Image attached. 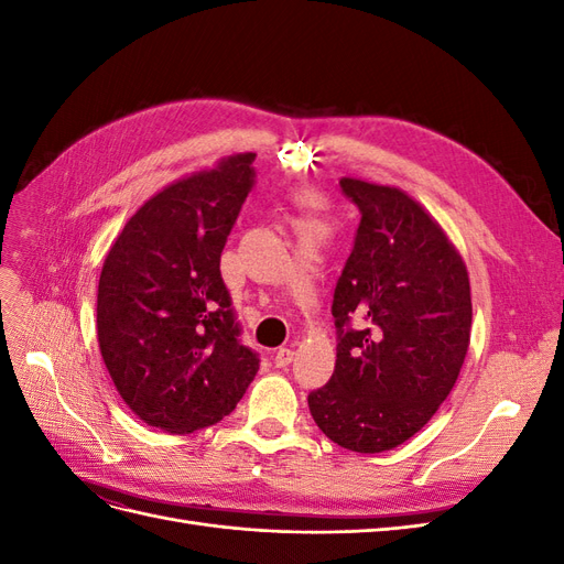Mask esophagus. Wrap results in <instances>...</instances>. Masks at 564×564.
<instances>
[{
    "mask_svg": "<svg viewBox=\"0 0 564 564\" xmlns=\"http://www.w3.org/2000/svg\"><path fill=\"white\" fill-rule=\"evenodd\" d=\"M292 360H294V350H292V348H280V350H275V365H278L280 369L292 365Z\"/></svg>",
    "mask_w": 564,
    "mask_h": 564,
    "instance_id": "obj_1",
    "label": "esophagus"
}]
</instances>
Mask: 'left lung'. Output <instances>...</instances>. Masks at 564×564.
Wrapping results in <instances>:
<instances>
[{
  "label": "left lung",
  "mask_w": 564,
  "mask_h": 564,
  "mask_svg": "<svg viewBox=\"0 0 564 564\" xmlns=\"http://www.w3.org/2000/svg\"><path fill=\"white\" fill-rule=\"evenodd\" d=\"M360 209L334 289L336 367L308 406L336 445L379 454L419 433L466 360L473 303L464 261L398 187L340 178Z\"/></svg>",
  "instance_id": "left-lung-1"
}]
</instances>
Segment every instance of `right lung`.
Instances as JSON below:
<instances>
[{"mask_svg":"<svg viewBox=\"0 0 564 564\" xmlns=\"http://www.w3.org/2000/svg\"><path fill=\"white\" fill-rule=\"evenodd\" d=\"M253 160L228 158L150 197L100 270V355L131 412L155 429L183 435L218 423L259 371L220 278Z\"/></svg>","mask_w":564,"mask_h":564,"instance_id":"right-lung-1","label":"right lung"}]
</instances>
